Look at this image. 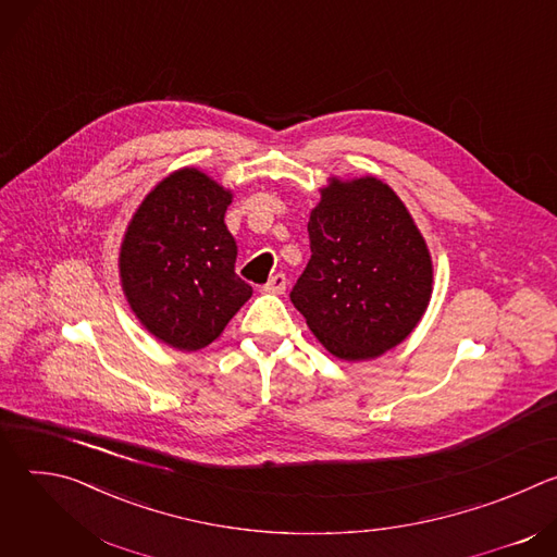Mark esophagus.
Segmentation results:
<instances>
[{
	"label": "esophagus",
	"mask_w": 557,
	"mask_h": 557,
	"mask_svg": "<svg viewBox=\"0 0 557 557\" xmlns=\"http://www.w3.org/2000/svg\"><path fill=\"white\" fill-rule=\"evenodd\" d=\"M264 293H273V295H282L286 290V275L284 273H275L262 288Z\"/></svg>",
	"instance_id": "1"
}]
</instances>
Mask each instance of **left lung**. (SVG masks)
Segmentation results:
<instances>
[{
  "label": "left lung",
  "instance_id": "8db88e82",
  "mask_svg": "<svg viewBox=\"0 0 557 557\" xmlns=\"http://www.w3.org/2000/svg\"><path fill=\"white\" fill-rule=\"evenodd\" d=\"M310 211V260L290 290L310 333L344 361L406 342L428 310L432 256L412 213L374 176H331Z\"/></svg>",
  "mask_w": 557,
  "mask_h": 557
}]
</instances>
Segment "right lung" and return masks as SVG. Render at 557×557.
<instances>
[{
  "instance_id": "obj_1",
  "label": "right lung",
  "mask_w": 557,
  "mask_h": 557,
  "mask_svg": "<svg viewBox=\"0 0 557 557\" xmlns=\"http://www.w3.org/2000/svg\"><path fill=\"white\" fill-rule=\"evenodd\" d=\"M233 191L198 168L165 176L136 207L119 249L123 295L158 342L196 352L215 342L253 288L235 275L224 224Z\"/></svg>"
}]
</instances>
